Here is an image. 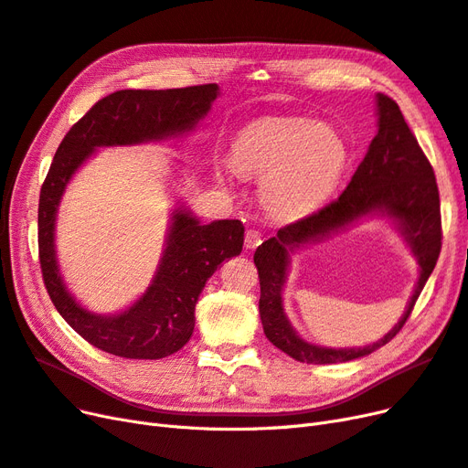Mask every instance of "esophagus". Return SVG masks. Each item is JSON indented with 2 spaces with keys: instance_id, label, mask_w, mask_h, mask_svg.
I'll list each match as a JSON object with an SVG mask.
<instances>
[{
  "instance_id": "34e87169",
  "label": "esophagus",
  "mask_w": 468,
  "mask_h": 468,
  "mask_svg": "<svg viewBox=\"0 0 468 468\" xmlns=\"http://www.w3.org/2000/svg\"><path fill=\"white\" fill-rule=\"evenodd\" d=\"M259 245H261V233L254 231V229H249L245 233V249L252 250V249H256Z\"/></svg>"
}]
</instances>
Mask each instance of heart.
I'll return each instance as SVG.
<instances>
[{"mask_svg":"<svg viewBox=\"0 0 468 468\" xmlns=\"http://www.w3.org/2000/svg\"><path fill=\"white\" fill-rule=\"evenodd\" d=\"M350 161L344 135L330 124L303 116L254 120L231 142L229 164L216 163L219 185L239 176L261 178V200L280 219H297L336 190Z\"/></svg>","mask_w":468,"mask_h":468,"instance_id":"b5f03b06","label":"heart"}]
</instances>
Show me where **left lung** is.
Instances as JSON below:
<instances>
[{
  "label": "left lung",
  "mask_w": 468,
  "mask_h": 468,
  "mask_svg": "<svg viewBox=\"0 0 468 468\" xmlns=\"http://www.w3.org/2000/svg\"><path fill=\"white\" fill-rule=\"evenodd\" d=\"M377 133L340 198L321 212L282 228L254 252L261 278V321L266 338L283 354L307 364H344L369 356L393 340L409 319L418 295L433 272L441 250L440 192L428 157L410 132L399 104L375 95ZM387 217L403 235L420 266L413 297L401 321L383 338L364 349H330L301 339L282 311V285L291 254L332 236L366 217Z\"/></svg>",
  "instance_id": "obj_1"
}]
</instances>
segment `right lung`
Instances as JSON below:
<instances>
[{
  "mask_svg": "<svg viewBox=\"0 0 468 468\" xmlns=\"http://www.w3.org/2000/svg\"><path fill=\"white\" fill-rule=\"evenodd\" d=\"M216 83L167 91L124 89L101 99L59 144L38 202V252L44 285L64 321L95 348L128 359H161L178 352L194 333V309L218 266L243 250L239 219L202 223L176 204L163 256L149 288L114 314L85 309L59 272L56 218L73 175L99 147L138 145L180 138L212 109Z\"/></svg>",
  "mask_w": 468,
  "mask_h": 468,
  "instance_id": "right-lung-1",
  "label": "right lung"
}]
</instances>
